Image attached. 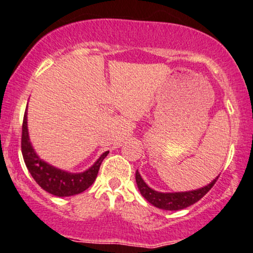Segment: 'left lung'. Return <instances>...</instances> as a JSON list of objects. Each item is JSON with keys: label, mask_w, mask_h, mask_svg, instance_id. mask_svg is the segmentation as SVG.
<instances>
[{"label": "left lung", "mask_w": 253, "mask_h": 253, "mask_svg": "<svg viewBox=\"0 0 253 253\" xmlns=\"http://www.w3.org/2000/svg\"><path fill=\"white\" fill-rule=\"evenodd\" d=\"M218 177L219 176H216L210 185L194 189V191L162 193L150 188V187L144 182V180L142 179L138 170H136V183H137V187L139 192H141L142 197H143L148 203L153 205V206L166 211L183 210L186 209V207L191 206L193 204L198 203V201L200 200L204 195H206L207 192H210V189L214 186Z\"/></svg>", "instance_id": "8db88e82"}]
</instances>
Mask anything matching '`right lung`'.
<instances>
[{
  "instance_id": "right-lung-1",
  "label": "right lung",
  "mask_w": 253,
  "mask_h": 253,
  "mask_svg": "<svg viewBox=\"0 0 253 253\" xmlns=\"http://www.w3.org/2000/svg\"><path fill=\"white\" fill-rule=\"evenodd\" d=\"M21 149H22V156L25 160L26 167L33 179L37 181L38 185L43 191L48 192L55 197H71V195L79 194V193L86 191L94 182L100 165L109 154V151L103 153L90 168L82 173H70V171L62 170V169L44 162L35 153L31 139H29L28 126H27V110L25 117H23Z\"/></svg>"
}]
</instances>
